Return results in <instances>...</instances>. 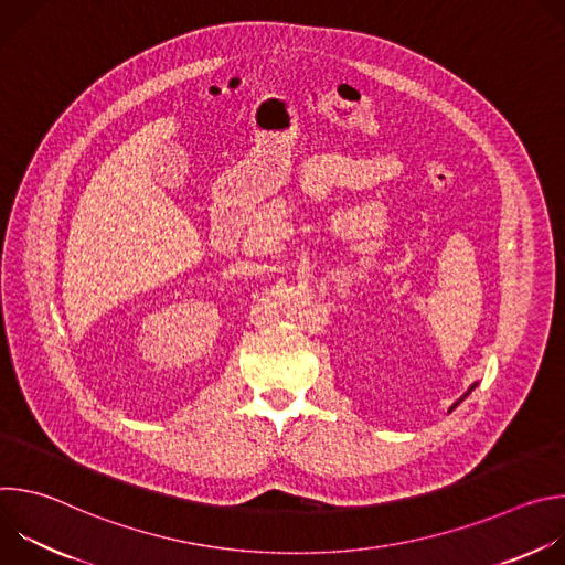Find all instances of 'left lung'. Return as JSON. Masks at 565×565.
Segmentation results:
<instances>
[{
    "instance_id": "1",
    "label": "left lung",
    "mask_w": 565,
    "mask_h": 565,
    "mask_svg": "<svg viewBox=\"0 0 565 565\" xmlns=\"http://www.w3.org/2000/svg\"><path fill=\"white\" fill-rule=\"evenodd\" d=\"M473 386H476V384H471V386H469V391H467V393H465V395H462V397H460V399H458V402H454V407H451V409H449V412H454V409H456V407H458V405H460V402H462V399H465V397H467V395H469V393H471V388H473Z\"/></svg>"
}]
</instances>
